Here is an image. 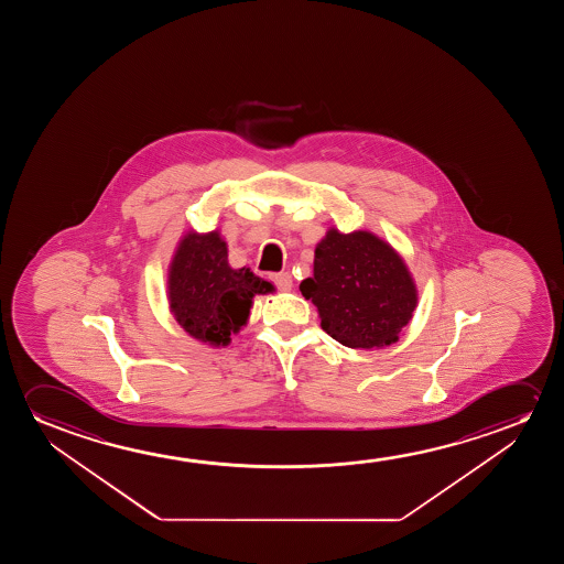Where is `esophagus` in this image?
<instances>
[{
	"instance_id": "esophagus-1",
	"label": "esophagus",
	"mask_w": 564,
	"mask_h": 564,
	"mask_svg": "<svg viewBox=\"0 0 564 564\" xmlns=\"http://www.w3.org/2000/svg\"><path fill=\"white\" fill-rule=\"evenodd\" d=\"M273 281H275V285L279 286V291H283V293L293 289V278H291V273H286V271L275 273Z\"/></svg>"
}]
</instances>
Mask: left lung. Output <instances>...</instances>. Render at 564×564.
Returning <instances> with one entry per match:
<instances>
[{"label":"left lung","instance_id":"1","mask_svg":"<svg viewBox=\"0 0 564 564\" xmlns=\"http://www.w3.org/2000/svg\"><path fill=\"white\" fill-rule=\"evenodd\" d=\"M301 291L319 312L322 329L348 348L393 345L417 306L404 258L371 231L329 227L316 245L314 275Z\"/></svg>","mask_w":564,"mask_h":564}]
</instances>
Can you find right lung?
Here are the masks:
<instances>
[{"label": "right lung", "instance_id": "obj_1", "mask_svg": "<svg viewBox=\"0 0 564 564\" xmlns=\"http://www.w3.org/2000/svg\"><path fill=\"white\" fill-rule=\"evenodd\" d=\"M167 302L181 329L202 345H231L232 335L248 324L258 294L275 293V285L250 268L235 270L219 229L183 237L167 268Z\"/></svg>", "mask_w": 564, "mask_h": 564}]
</instances>
